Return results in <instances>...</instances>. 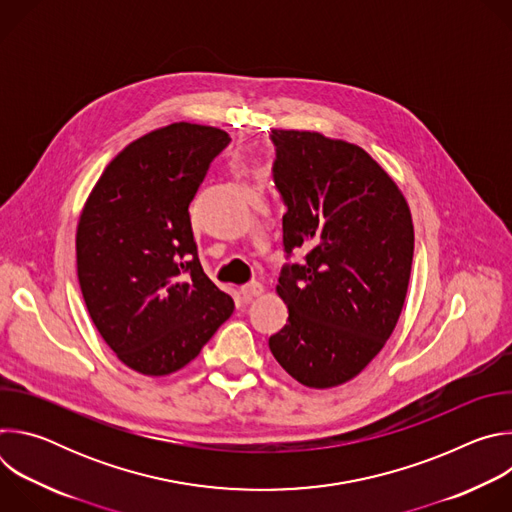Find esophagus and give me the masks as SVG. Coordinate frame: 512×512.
<instances>
[{"label": "esophagus", "mask_w": 512, "mask_h": 512, "mask_svg": "<svg viewBox=\"0 0 512 512\" xmlns=\"http://www.w3.org/2000/svg\"><path fill=\"white\" fill-rule=\"evenodd\" d=\"M261 291H263V285H261L259 281H251V283H247V285L241 287V296H243L245 302H251L253 298L261 296Z\"/></svg>", "instance_id": "1"}]
</instances>
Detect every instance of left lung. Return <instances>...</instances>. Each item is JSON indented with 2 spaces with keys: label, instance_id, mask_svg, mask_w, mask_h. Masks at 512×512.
I'll return each mask as SVG.
<instances>
[{
  "label": "left lung",
  "instance_id": "1",
  "mask_svg": "<svg viewBox=\"0 0 512 512\" xmlns=\"http://www.w3.org/2000/svg\"><path fill=\"white\" fill-rule=\"evenodd\" d=\"M273 182L287 212L277 294L287 324L269 338L281 367L312 389L354 379L401 316L413 223L391 176L354 143L273 129Z\"/></svg>",
  "mask_w": 512,
  "mask_h": 512
}]
</instances>
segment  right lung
<instances>
[{
	"label": "right lung",
	"mask_w": 512,
	"mask_h": 512,
	"mask_svg": "<svg viewBox=\"0 0 512 512\" xmlns=\"http://www.w3.org/2000/svg\"><path fill=\"white\" fill-rule=\"evenodd\" d=\"M227 131L172 123L105 168L77 229V273L103 340L129 369L164 377L198 356L235 310L202 271L188 206Z\"/></svg>",
	"instance_id": "1"
}]
</instances>
